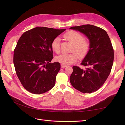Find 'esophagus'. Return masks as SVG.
<instances>
[{
    "instance_id": "1",
    "label": "esophagus",
    "mask_w": 125,
    "mask_h": 125,
    "mask_svg": "<svg viewBox=\"0 0 125 125\" xmlns=\"http://www.w3.org/2000/svg\"><path fill=\"white\" fill-rule=\"evenodd\" d=\"M67 66L66 65H64V64H61V68H65V67H66Z\"/></svg>"
}]
</instances>
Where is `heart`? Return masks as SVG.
Masks as SVG:
<instances>
[{
  "label": "heart",
  "mask_w": 125,
  "mask_h": 125,
  "mask_svg": "<svg viewBox=\"0 0 125 125\" xmlns=\"http://www.w3.org/2000/svg\"><path fill=\"white\" fill-rule=\"evenodd\" d=\"M64 37L73 44L72 51L74 52L70 54H62L56 57V60L64 65L71 64L75 62L78 56L83 58L89 51L90 44L89 42L84 39L83 36L77 31L71 30L64 35ZM52 49L56 53L59 54L60 52V39L56 37L51 44Z\"/></svg>",
  "instance_id": "b5f03b06"
}]
</instances>
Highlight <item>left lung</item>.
I'll use <instances>...</instances> for the list:
<instances>
[{
	"label": "left lung",
	"mask_w": 125,
	"mask_h": 125,
	"mask_svg": "<svg viewBox=\"0 0 125 125\" xmlns=\"http://www.w3.org/2000/svg\"><path fill=\"white\" fill-rule=\"evenodd\" d=\"M70 29L80 31L89 40L90 47L81 65V69L74 66L70 82L75 89L83 93L96 91L104 84L113 67L114 52L106 31L92 25L71 27Z\"/></svg>",
	"instance_id": "8db88e82"
}]
</instances>
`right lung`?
Instances as JSON below:
<instances>
[{"label":"right lung","instance_id":"add662e5","mask_svg":"<svg viewBox=\"0 0 125 125\" xmlns=\"http://www.w3.org/2000/svg\"><path fill=\"white\" fill-rule=\"evenodd\" d=\"M66 29L37 27L24 32L14 50L16 74L24 88L35 94L44 93L54 87L61 68L53 58L51 44Z\"/></svg>","mask_w":125,"mask_h":125}]
</instances>
